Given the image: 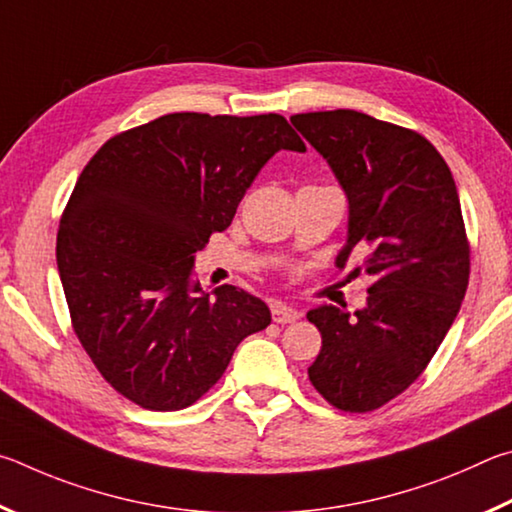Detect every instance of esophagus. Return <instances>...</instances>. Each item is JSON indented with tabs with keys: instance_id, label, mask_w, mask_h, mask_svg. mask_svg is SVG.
Instances as JSON below:
<instances>
[{
	"instance_id": "obj_1",
	"label": "esophagus",
	"mask_w": 512,
	"mask_h": 512,
	"mask_svg": "<svg viewBox=\"0 0 512 512\" xmlns=\"http://www.w3.org/2000/svg\"><path fill=\"white\" fill-rule=\"evenodd\" d=\"M272 319H274V324H292V321L299 319V312L292 310L290 306H283V303H274Z\"/></svg>"
}]
</instances>
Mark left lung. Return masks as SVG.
I'll return each instance as SVG.
<instances>
[{"mask_svg": "<svg viewBox=\"0 0 512 512\" xmlns=\"http://www.w3.org/2000/svg\"><path fill=\"white\" fill-rule=\"evenodd\" d=\"M303 137L333 168L348 197L344 267L373 279L355 317L335 306L308 312L321 333L310 382L330 405L366 414L400 396L427 369L459 315L470 279V242L450 166L416 130L355 110L294 114Z\"/></svg>", "mask_w": 512, "mask_h": 512, "instance_id": "left-lung-1", "label": "left lung"}]
</instances>
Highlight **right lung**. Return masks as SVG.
Instances as JSON below:
<instances>
[{"label": "right lung", "instance_id": "add662e5", "mask_svg": "<svg viewBox=\"0 0 512 512\" xmlns=\"http://www.w3.org/2000/svg\"><path fill=\"white\" fill-rule=\"evenodd\" d=\"M279 150H306L281 114L175 112L114 134L80 173L58 229L62 290L89 360L134 405L191 407L270 326L245 290L204 294L193 263Z\"/></svg>", "mask_w": 512, "mask_h": 512}]
</instances>
